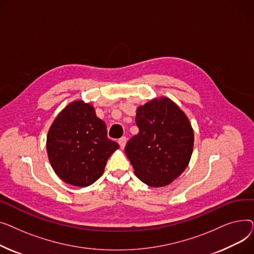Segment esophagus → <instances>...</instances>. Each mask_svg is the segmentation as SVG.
<instances>
[{
	"mask_svg": "<svg viewBox=\"0 0 254 254\" xmlns=\"http://www.w3.org/2000/svg\"><path fill=\"white\" fill-rule=\"evenodd\" d=\"M127 141V139L126 137H122V138H120V139L118 140V144H119V146H120V148L124 149V148L126 147Z\"/></svg>",
	"mask_w": 254,
	"mask_h": 254,
	"instance_id": "34e87169",
	"label": "esophagus"
}]
</instances>
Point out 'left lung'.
<instances>
[{
    "label": "left lung",
    "mask_w": 254,
    "mask_h": 254,
    "mask_svg": "<svg viewBox=\"0 0 254 254\" xmlns=\"http://www.w3.org/2000/svg\"><path fill=\"white\" fill-rule=\"evenodd\" d=\"M139 132L127 143L126 154L136 176L151 188H163L188 168L193 150V129L180 107L167 97L139 106Z\"/></svg>",
    "instance_id": "8db88e82"
}]
</instances>
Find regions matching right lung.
I'll return each mask as SVG.
<instances>
[{
  "instance_id": "add662e5",
  "label": "right lung",
  "mask_w": 254,
  "mask_h": 254,
  "mask_svg": "<svg viewBox=\"0 0 254 254\" xmlns=\"http://www.w3.org/2000/svg\"><path fill=\"white\" fill-rule=\"evenodd\" d=\"M119 145L107 137L95 107L82 100L66 105L51 124L46 140L50 165L65 183L86 188L104 173Z\"/></svg>"
}]
</instances>
